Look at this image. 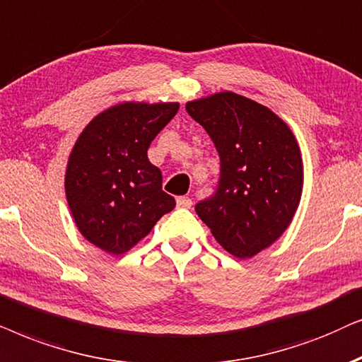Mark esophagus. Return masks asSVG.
I'll return each mask as SVG.
<instances>
[{
	"instance_id": "34e87169",
	"label": "esophagus",
	"mask_w": 362,
	"mask_h": 362,
	"mask_svg": "<svg viewBox=\"0 0 362 362\" xmlns=\"http://www.w3.org/2000/svg\"><path fill=\"white\" fill-rule=\"evenodd\" d=\"M177 206H178V209H190L192 199H189V197H178Z\"/></svg>"
}]
</instances>
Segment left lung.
I'll use <instances>...</instances> for the list:
<instances>
[{
  "mask_svg": "<svg viewBox=\"0 0 362 362\" xmlns=\"http://www.w3.org/2000/svg\"><path fill=\"white\" fill-rule=\"evenodd\" d=\"M220 156L214 194L197 215L221 247L250 258L281 237L301 199L300 147L288 125L264 105L235 93L187 104Z\"/></svg>",
  "mask_w": 362,
  "mask_h": 362,
  "instance_id": "left-lung-1",
  "label": "left lung"
}]
</instances>
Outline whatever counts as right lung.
Here are the masks:
<instances>
[{"instance_id": "obj_1", "label": "right lung", "mask_w": 362, "mask_h": 362, "mask_svg": "<svg viewBox=\"0 0 362 362\" xmlns=\"http://www.w3.org/2000/svg\"><path fill=\"white\" fill-rule=\"evenodd\" d=\"M177 110V103L119 104L77 139L66 172L67 204L83 237L104 252L131 250L175 206L147 151Z\"/></svg>"}]
</instances>
